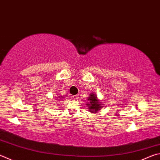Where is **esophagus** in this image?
<instances>
[{"instance_id":"34e87169","label":"esophagus","mask_w":160,"mask_h":160,"mask_svg":"<svg viewBox=\"0 0 160 160\" xmlns=\"http://www.w3.org/2000/svg\"><path fill=\"white\" fill-rule=\"evenodd\" d=\"M72 98H73L74 99L77 100V99H78V98H79V96H78V95H73V96H72Z\"/></svg>"}]
</instances>
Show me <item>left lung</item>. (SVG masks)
<instances>
[{
  "instance_id": "1",
  "label": "left lung",
  "mask_w": 160,
  "mask_h": 160,
  "mask_svg": "<svg viewBox=\"0 0 160 160\" xmlns=\"http://www.w3.org/2000/svg\"><path fill=\"white\" fill-rule=\"evenodd\" d=\"M88 100L89 101V103L87 104V105H88L90 112H97L98 110L101 108V107L103 106L101 103L98 101L97 97H96L94 94H90L88 97Z\"/></svg>"
}]
</instances>
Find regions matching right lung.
<instances>
[{
    "label": "right lung",
    "mask_w": 160,
    "mask_h": 160,
    "mask_svg": "<svg viewBox=\"0 0 160 160\" xmlns=\"http://www.w3.org/2000/svg\"><path fill=\"white\" fill-rule=\"evenodd\" d=\"M62 98H62H63V97H62V98Z\"/></svg>",
    "instance_id": "add662e5"
}]
</instances>
